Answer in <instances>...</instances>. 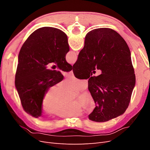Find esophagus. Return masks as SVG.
I'll return each mask as SVG.
<instances>
[{"instance_id": "esophagus-1", "label": "esophagus", "mask_w": 150, "mask_h": 150, "mask_svg": "<svg viewBox=\"0 0 150 150\" xmlns=\"http://www.w3.org/2000/svg\"><path fill=\"white\" fill-rule=\"evenodd\" d=\"M70 74H71V75H72V76H73V75H74V73H73V71H72V70L71 71H70Z\"/></svg>"}]
</instances>
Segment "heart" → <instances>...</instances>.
Returning <instances> with one entry per match:
<instances>
[{"instance_id": "b5f03b06", "label": "heart", "mask_w": 150, "mask_h": 150, "mask_svg": "<svg viewBox=\"0 0 150 150\" xmlns=\"http://www.w3.org/2000/svg\"><path fill=\"white\" fill-rule=\"evenodd\" d=\"M87 86L84 79L70 76L59 86L52 84L44 92L41 99V108L47 114L54 115L61 118L78 117L83 115V110L88 112L95 108V101L88 91L78 95L76 100L71 101V91H81Z\"/></svg>"}]
</instances>
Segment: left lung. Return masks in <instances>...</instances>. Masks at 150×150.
<instances>
[{"mask_svg":"<svg viewBox=\"0 0 150 150\" xmlns=\"http://www.w3.org/2000/svg\"><path fill=\"white\" fill-rule=\"evenodd\" d=\"M69 51L66 34L51 27L35 30L20 50L18 57L15 86L22 108L34 117L42 115L41 99L46 90L57 84L63 76L60 71L47 69L49 63L54 62L59 69L70 71L72 67L66 61Z\"/></svg>","mask_w":150,"mask_h":150,"instance_id":"1","label":"left lung"}]
</instances>
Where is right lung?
I'll use <instances>...</instances> for the list:
<instances>
[{
  "instance_id": "1",
  "label": "right lung",
  "mask_w": 150,
  "mask_h": 150,
  "mask_svg": "<svg viewBox=\"0 0 150 150\" xmlns=\"http://www.w3.org/2000/svg\"><path fill=\"white\" fill-rule=\"evenodd\" d=\"M73 69L82 71L88 81V89L96 107L89 119L105 122L123 114L128 108L136 78L128 44L121 36L110 28H99L86 35ZM97 68L98 76L90 72Z\"/></svg>"
}]
</instances>
